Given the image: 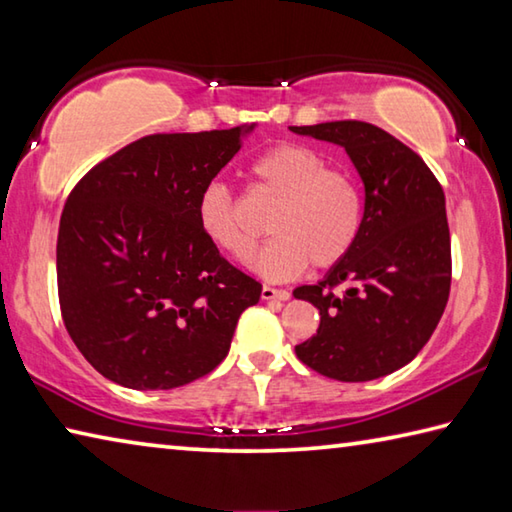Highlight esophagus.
Listing matches in <instances>:
<instances>
[{
    "label": "esophagus",
    "mask_w": 512,
    "mask_h": 512,
    "mask_svg": "<svg viewBox=\"0 0 512 512\" xmlns=\"http://www.w3.org/2000/svg\"><path fill=\"white\" fill-rule=\"evenodd\" d=\"M291 293L287 289H273L262 287V300H289Z\"/></svg>",
    "instance_id": "obj_1"
}]
</instances>
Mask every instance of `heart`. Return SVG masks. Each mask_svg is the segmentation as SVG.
I'll use <instances>...</instances> for the list:
<instances>
[{
    "label": "heart",
    "mask_w": 512,
    "mask_h": 512,
    "mask_svg": "<svg viewBox=\"0 0 512 512\" xmlns=\"http://www.w3.org/2000/svg\"><path fill=\"white\" fill-rule=\"evenodd\" d=\"M255 189L277 203L271 216L275 239L255 259L266 280H291L307 264L329 268L357 244L363 198L348 171L327 167L323 155L300 144H277L248 167ZM198 225L210 244L237 262H248L257 237L239 214L237 196L225 183H210L198 196Z\"/></svg>",
    "instance_id": "obj_1"
}]
</instances>
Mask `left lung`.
<instances>
[{
  "label": "left lung",
  "instance_id": "1",
  "mask_svg": "<svg viewBox=\"0 0 512 512\" xmlns=\"http://www.w3.org/2000/svg\"><path fill=\"white\" fill-rule=\"evenodd\" d=\"M339 144L366 189L357 244L318 284L293 291L318 309L320 325L296 345L311 370L370 381L400 370L431 339L452 284L443 187L418 153L366 121L291 126Z\"/></svg>",
  "mask_w": 512,
  "mask_h": 512
}]
</instances>
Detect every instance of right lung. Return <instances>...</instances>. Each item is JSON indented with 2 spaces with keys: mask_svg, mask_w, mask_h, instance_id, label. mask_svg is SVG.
I'll return each instance as SVG.
<instances>
[{
  "mask_svg": "<svg viewBox=\"0 0 512 512\" xmlns=\"http://www.w3.org/2000/svg\"><path fill=\"white\" fill-rule=\"evenodd\" d=\"M253 128L142 137L69 194L56 246L60 311L106 379L169 391L228 357L262 284L207 241L196 207Z\"/></svg>",
  "mask_w": 512,
  "mask_h": 512,
  "instance_id": "1",
  "label": "right lung"
}]
</instances>
